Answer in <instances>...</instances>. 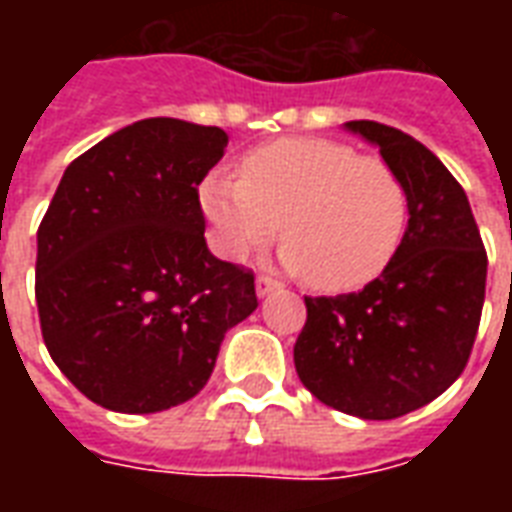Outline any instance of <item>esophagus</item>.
<instances>
[{
	"mask_svg": "<svg viewBox=\"0 0 512 512\" xmlns=\"http://www.w3.org/2000/svg\"><path fill=\"white\" fill-rule=\"evenodd\" d=\"M255 288H257V296H266V293L279 288V279H274L271 274H260L255 282Z\"/></svg>",
	"mask_w": 512,
	"mask_h": 512,
	"instance_id": "34e87169",
	"label": "esophagus"
}]
</instances>
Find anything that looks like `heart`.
Here are the masks:
<instances>
[{"label":"heart","instance_id":"1","mask_svg":"<svg viewBox=\"0 0 512 512\" xmlns=\"http://www.w3.org/2000/svg\"><path fill=\"white\" fill-rule=\"evenodd\" d=\"M200 205L224 257L244 260L282 230L285 263L323 290L376 279L408 227V191L395 169L321 136L252 147L238 178H202Z\"/></svg>","mask_w":512,"mask_h":512}]
</instances>
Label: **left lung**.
<instances>
[{
  "instance_id": "8db88e82",
  "label": "left lung",
  "mask_w": 512,
  "mask_h": 512,
  "mask_svg": "<svg viewBox=\"0 0 512 512\" xmlns=\"http://www.w3.org/2000/svg\"><path fill=\"white\" fill-rule=\"evenodd\" d=\"M351 131L378 145L408 191L403 244L359 293L307 304L293 362L326 406L362 419L422 408L461 376L485 301L488 255L461 183L414 136L373 120Z\"/></svg>"
}]
</instances>
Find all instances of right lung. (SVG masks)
I'll return each instance as SVG.
<instances>
[{
	"label": "right lung",
	"mask_w": 512,
	"mask_h": 512,
	"mask_svg": "<svg viewBox=\"0 0 512 512\" xmlns=\"http://www.w3.org/2000/svg\"><path fill=\"white\" fill-rule=\"evenodd\" d=\"M227 134L139 120L73 158L38 227L35 299L54 365L123 414L180 406L257 307L252 268L205 244L200 183Z\"/></svg>",
	"instance_id": "right-lung-1"
}]
</instances>
